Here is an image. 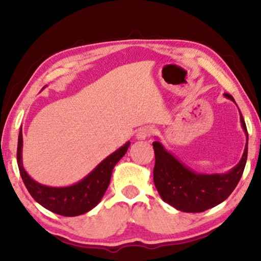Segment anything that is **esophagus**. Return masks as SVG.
Listing matches in <instances>:
<instances>
[{
	"label": "esophagus",
	"instance_id": "1",
	"mask_svg": "<svg viewBox=\"0 0 261 261\" xmlns=\"http://www.w3.org/2000/svg\"><path fill=\"white\" fill-rule=\"evenodd\" d=\"M153 134V127L151 126H143L140 127V129L137 131V135H136V138L137 139H140V140H144L148 138L149 136Z\"/></svg>",
	"mask_w": 261,
	"mask_h": 261
}]
</instances>
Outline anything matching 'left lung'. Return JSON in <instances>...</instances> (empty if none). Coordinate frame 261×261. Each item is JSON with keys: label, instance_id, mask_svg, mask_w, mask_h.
Returning <instances> with one entry per match:
<instances>
[{"label": "left lung", "instance_id": "8db88e82", "mask_svg": "<svg viewBox=\"0 0 261 261\" xmlns=\"http://www.w3.org/2000/svg\"><path fill=\"white\" fill-rule=\"evenodd\" d=\"M224 96L235 102L230 94L224 93ZM241 123L246 136L244 153L241 161L226 174H198L168 152L160 141H154L153 178L162 200L187 213H199L226 200L240 182L247 159L249 136L242 114Z\"/></svg>", "mask_w": 261, "mask_h": 261}]
</instances>
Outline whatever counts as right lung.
Instances as JSON below:
<instances>
[{
	"label": "right lung",
	"mask_w": 261,
	"mask_h": 261,
	"mask_svg": "<svg viewBox=\"0 0 261 261\" xmlns=\"http://www.w3.org/2000/svg\"><path fill=\"white\" fill-rule=\"evenodd\" d=\"M130 143L123 145L117 151L101 161L90 174L78 183L70 187L54 188L40 184L26 173L21 160L23 151V132L21 127L17 146V163L26 189L33 199L46 210L63 216H77L87 213L99 204L107 190L114 167L125 155Z\"/></svg>",
	"instance_id": "1"
}]
</instances>
